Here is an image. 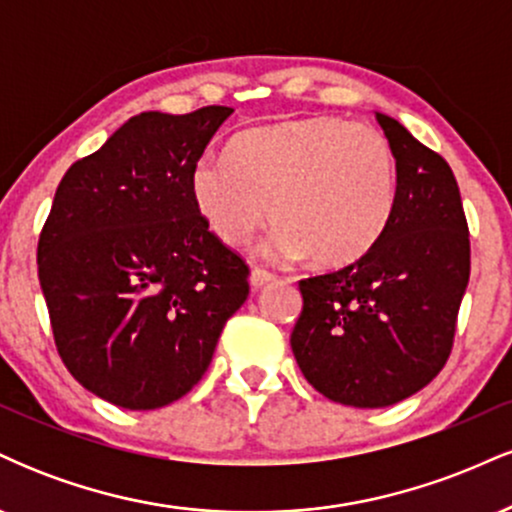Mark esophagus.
Masks as SVG:
<instances>
[{"mask_svg":"<svg viewBox=\"0 0 512 512\" xmlns=\"http://www.w3.org/2000/svg\"><path fill=\"white\" fill-rule=\"evenodd\" d=\"M274 279H276V276H274L272 272H267V269L255 267V269H252V272H250V284H252V289H262V286L272 284Z\"/></svg>","mask_w":512,"mask_h":512,"instance_id":"esophagus-1","label":"esophagus"}]
</instances>
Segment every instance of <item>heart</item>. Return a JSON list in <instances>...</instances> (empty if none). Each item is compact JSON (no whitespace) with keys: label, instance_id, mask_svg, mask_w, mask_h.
<instances>
[{"label":"heart","instance_id":"heart-1","mask_svg":"<svg viewBox=\"0 0 512 512\" xmlns=\"http://www.w3.org/2000/svg\"><path fill=\"white\" fill-rule=\"evenodd\" d=\"M228 156L199 158L190 175L197 211L226 245L248 240L269 216L274 257L342 267L373 248L395 209V151L380 129L346 117L252 129Z\"/></svg>","mask_w":512,"mask_h":512}]
</instances>
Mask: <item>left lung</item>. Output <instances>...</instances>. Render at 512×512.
I'll return each instance as SVG.
<instances>
[{"instance_id":"8db88e82","label":"left lung","mask_w":512,"mask_h":512,"mask_svg":"<svg viewBox=\"0 0 512 512\" xmlns=\"http://www.w3.org/2000/svg\"><path fill=\"white\" fill-rule=\"evenodd\" d=\"M375 117L395 151V209L366 255L298 281L291 332L305 380L358 409L402 402L443 370L469 281V228L448 161L395 117Z\"/></svg>"}]
</instances>
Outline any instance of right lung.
I'll use <instances>...</instances> for the list:
<instances>
[{"label":"right lung","mask_w":512,"mask_h":512,"mask_svg":"<svg viewBox=\"0 0 512 512\" xmlns=\"http://www.w3.org/2000/svg\"><path fill=\"white\" fill-rule=\"evenodd\" d=\"M233 108L134 115L64 173L38 279L69 373L105 402L166 407L207 373L250 269L209 231L190 175Z\"/></svg>","instance_id":"add662e5"}]
</instances>
